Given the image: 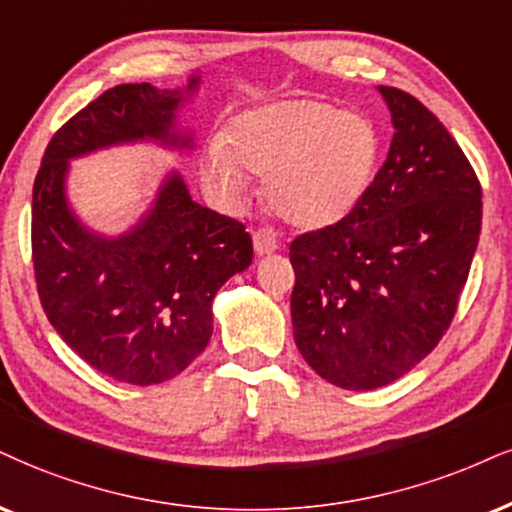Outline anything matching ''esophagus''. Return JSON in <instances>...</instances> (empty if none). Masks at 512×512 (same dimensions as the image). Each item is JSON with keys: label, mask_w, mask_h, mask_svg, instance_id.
<instances>
[{"label": "esophagus", "mask_w": 512, "mask_h": 512, "mask_svg": "<svg viewBox=\"0 0 512 512\" xmlns=\"http://www.w3.org/2000/svg\"><path fill=\"white\" fill-rule=\"evenodd\" d=\"M277 237L275 232L270 230H258L254 232V251L258 256H268V254H275L277 251Z\"/></svg>", "instance_id": "1"}]
</instances>
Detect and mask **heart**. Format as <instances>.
Returning a JSON list of instances; mask_svg holds the SVG:
<instances>
[{"label": "heart", "instance_id": "heart-1", "mask_svg": "<svg viewBox=\"0 0 512 512\" xmlns=\"http://www.w3.org/2000/svg\"><path fill=\"white\" fill-rule=\"evenodd\" d=\"M380 159V135L363 113L296 97L242 111L204 151V178L242 199L249 175L266 178L270 211L299 230H320L356 208Z\"/></svg>", "mask_w": 512, "mask_h": 512}]
</instances>
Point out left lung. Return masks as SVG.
Returning a JSON list of instances; mask_svg holds the SVG:
<instances>
[{
  "instance_id": "left-lung-1",
  "label": "left lung",
  "mask_w": 512,
  "mask_h": 512,
  "mask_svg": "<svg viewBox=\"0 0 512 512\" xmlns=\"http://www.w3.org/2000/svg\"><path fill=\"white\" fill-rule=\"evenodd\" d=\"M391 111L387 161L339 223L289 246L294 339L334 387L399 380L449 330L482 230V187L418 99L377 87Z\"/></svg>"
}]
</instances>
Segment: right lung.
Segmentation results:
<instances>
[{"instance_id": "1", "label": "right lung", "mask_w": 512, "mask_h": 512, "mask_svg": "<svg viewBox=\"0 0 512 512\" xmlns=\"http://www.w3.org/2000/svg\"><path fill=\"white\" fill-rule=\"evenodd\" d=\"M149 82L106 90L47 144L33 187V266L49 323L94 370L125 384H159L206 349L213 296L251 266L254 246L237 220L192 201L168 170L144 216L121 235L78 218L66 180L73 159L109 147L156 142L192 151L178 111L199 90Z\"/></svg>"}]
</instances>
